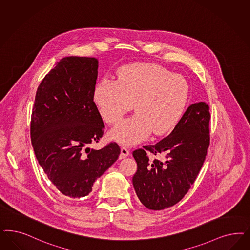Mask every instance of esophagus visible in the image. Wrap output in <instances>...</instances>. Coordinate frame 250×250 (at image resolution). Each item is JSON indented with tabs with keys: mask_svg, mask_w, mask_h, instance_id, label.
Returning <instances> with one entry per match:
<instances>
[{
	"mask_svg": "<svg viewBox=\"0 0 250 250\" xmlns=\"http://www.w3.org/2000/svg\"><path fill=\"white\" fill-rule=\"evenodd\" d=\"M128 155H129V149H127L126 147H122L121 148V153L120 155V158L123 159V158H126Z\"/></svg>",
	"mask_w": 250,
	"mask_h": 250,
	"instance_id": "1",
	"label": "esophagus"
}]
</instances>
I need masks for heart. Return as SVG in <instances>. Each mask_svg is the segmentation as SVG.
<instances>
[{
    "instance_id": "obj_1",
    "label": "heart",
    "mask_w": 250,
    "mask_h": 250,
    "mask_svg": "<svg viewBox=\"0 0 250 250\" xmlns=\"http://www.w3.org/2000/svg\"><path fill=\"white\" fill-rule=\"evenodd\" d=\"M189 97L188 82L154 63L122 67L116 81L103 79L94 90V100L104 121L115 124L134 104L136 114L121 121L111 137L124 145L145 140L152 131L162 135L175 129Z\"/></svg>"
}]
</instances>
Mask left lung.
<instances>
[{"label": "left lung", "mask_w": 250, "mask_h": 250, "mask_svg": "<svg viewBox=\"0 0 250 250\" xmlns=\"http://www.w3.org/2000/svg\"><path fill=\"white\" fill-rule=\"evenodd\" d=\"M209 105L205 102L188 107L177 127L156 145L133 151L137 172L132 183L146 208L160 210L180 202L193 184L209 146ZM162 155L151 161L147 153Z\"/></svg>", "instance_id": "obj_1"}]
</instances>
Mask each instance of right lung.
Instances as JSON below:
<instances>
[{"mask_svg":"<svg viewBox=\"0 0 250 250\" xmlns=\"http://www.w3.org/2000/svg\"><path fill=\"white\" fill-rule=\"evenodd\" d=\"M97 70L96 58H63L41 81L35 97L34 152L48 179L69 198L87 196L121 153L112 142L100 150L88 147L103 137L105 128L94 101Z\"/></svg>","mask_w":250,"mask_h":250,"instance_id":"1","label":"right lung"}]
</instances>
